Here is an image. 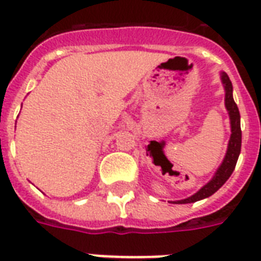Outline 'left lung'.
<instances>
[{
    "instance_id": "8db88e82",
    "label": "left lung",
    "mask_w": 261,
    "mask_h": 261,
    "mask_svg": "<svg viewBox=\"0 0 261 261\" xmlns=\"http://www.w3.org/2000/svg\"><path fill=\"white\" fill-rule=\"evenodd\" d=\"M221 81L225 89V108L228 110L229 120H230V139L228 143V149L225 153V158L222 160L221 166L217 168L216 174L205 186L201 187L197 193L193 194L191 197L180 201H172V203H193V202L201 201L205 198L210 197L220 190L226 180L230 178V175L234 171L237 159H239L240 152H241V126H240V112L237 108L236 102L233 99V86L230 79H229L226 72H221Z\"/></svg>"
}]
</instances>
